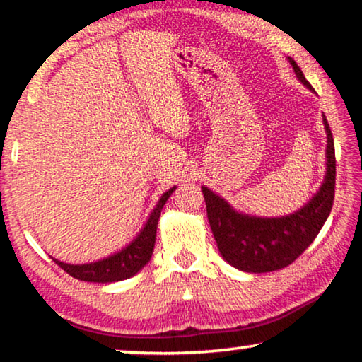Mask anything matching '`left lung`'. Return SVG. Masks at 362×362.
I'll return each instance as SVG.
<instances>
[{"label":"left lung","instance_id":"left-lung-1","mask_svg":"<svg viewBox=\"0 0 362 362\" xmlns=\"http://www.w3.org/2000/svg\"><path fill=\"white\" fill-rule=\"evenodd\" d=\"M287 60L298 81L315 93L296 60L291 57ZM322 122L327 136L326 175L320 189L311 196L308 203L289 216L255 217L238 212L222 196L207 187H201L207 220L217 247L231 267L246 273H268L291 265L315 241L322 225L326 223L335 193V148L332 132L324 115Z\"/></svg>","mask_w":362,"mask_h":362}]
</instances>
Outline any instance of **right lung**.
<instances>
[{"mask_svg": "<svg viewBox=\"0 0 362 362\" xmlns=\"http://www.w3.org/2000/svg\"><path fill=\"white\" fill-rule=\"evenodd\" d=\"M174 188L168 189L155 206V209L151 211L150 217L146 218L144 228L139 231V235L127 244L126 247H122L118 252L100 259L97 262L90 263H81V265H73V263H65L57 259L52 260L57 265L70 274V276L76 278L79 281H88V283H116V281L129 279L142 269L146 263L150 262L153 247H155L156 241V228H158V220L161 216V211L169 196L174 193Z\"/></svg>", "mask_w": 362, "mask_h": 362, "instance_id": "1", "label": "right lung"}]
</instances>
